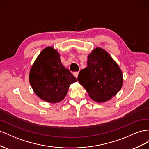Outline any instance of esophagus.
I'll list each match as a JSON object with an SVG mask.
<instances>
[{
    "label": "esophagus",
    "mask_w": 149,
    "mask_h": 149,
    "mask_svg": "<svg viewBox=\"0 0 149 149\" xmlns=\"http://www.w3.org/2000/svg\"><path fill=\"white\" fill-rule=\"evenodd\" d=\"M79 73V72H74V75L75 76V77L76 78H77Z\"/></svg>",
    "instance_id": "1"
}]
</instances>
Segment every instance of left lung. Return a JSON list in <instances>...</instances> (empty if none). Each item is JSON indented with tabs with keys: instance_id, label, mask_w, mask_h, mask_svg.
<instances>
[{
	"instance_id": "obj_1",
	"label": "left lung",
	"mask_w": 149,
	"mask_h": 149,
	"mask_svg": "<svg viewBox=\"0 0 149 149\" xmlns=\"http://www.w3.org/2000/svg\"><path fill=\"white\" fill-rule=\"evenodd\" d=\"M91 98L97 102L112 99L122 86V72L117 63L100 47L88 56L87 67L80 70L77 77Z\"/></svg>"
}]
</instances>
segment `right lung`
<instances>
[{
	"label": "right lung",
	"mask_w": 149,
	"mask_h": 149,
	"mask_svg": "<svg viewBox=\"0 0 149 149\" xmlns=\"http://www.w3.org/2000/svg\"><path fill=\"white\" fill-rule=\"evenodd\" d=\"M29 82L36 94L45 102L57 103L65 98L70 85L77 79L61 61L52 47L42 50L31 67Z\"/></svg>",
	"instance_id": "add662e5"
}]
</instances>
